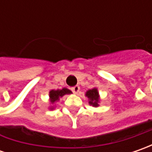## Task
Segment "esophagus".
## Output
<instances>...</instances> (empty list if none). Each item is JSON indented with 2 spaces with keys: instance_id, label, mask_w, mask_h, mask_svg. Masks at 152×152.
Wrapping results in <instances>:
<instances>
[{
  "instance_id": "1",
  "label": "esophagus",
  "mask_w": 152,
  "mask_h": 152,
  "mask_svg": "<svg viewBox=\"0 0 152 152\" xmlns=\"http://www.w3.org/2000/svg\"><path fill=\"white\" fill-rule=\"evenodd\" d=\"M79 89H80V88H79V85H75L74 87H72V88H71V91H73L74 94H78L79 92Z\"/></svg>"
}]
</instances>
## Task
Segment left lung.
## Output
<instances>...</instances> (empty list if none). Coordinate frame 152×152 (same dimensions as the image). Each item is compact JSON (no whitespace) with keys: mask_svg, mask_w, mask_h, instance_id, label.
Segmentation results:
<instances>
[{"mask_svg":"<svg viewBox=\"0 0 152 152\" xmlns=\"http://www.w3.org/2000/svg\"><path fill=\"white\" fill-rule=\"evenodd\" d=\"M86 96L90 99L89 103L94 106V107H97L98 106V102H99V96H98V91L96 88L90 90L86 92Z\"/></svg>","mask_w":152,"mask_h":152,"instance_id":"left-lung-1","label":"left lung"}]
</instances>
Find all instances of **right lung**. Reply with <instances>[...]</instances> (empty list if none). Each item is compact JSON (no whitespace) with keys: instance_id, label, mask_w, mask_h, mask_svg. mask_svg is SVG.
Wrapping results in <instances>:
<instances>
[{"instance_id":"obj_1","label":"right lung","mask_w":152,"mask_h":152,"mask_svg":"<svg viewBox=\"0 0 152 152\" xmlns=\"http://www.w3.org/2000/svg\"><path fill=\"white\" fill-rule=\"evenodd\" d=\"M71 93H72L71 91H69L68 89H66V88H63L62 90H57V91L52 90L50 91V102L53 104L55 102L58 101L60 97L63 96L64 95H67V94H71Z\"/></svg>"}]
</instances>
